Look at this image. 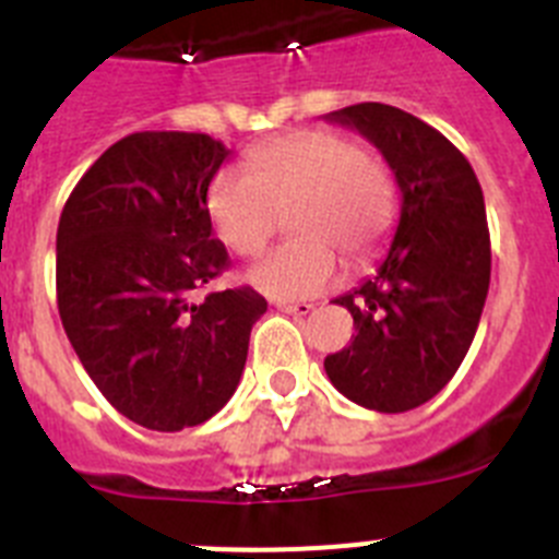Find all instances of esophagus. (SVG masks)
<instances>
[{
	"mask_svg": "<svg viewBox=\"0 0 559 559\" xmlns=\"http://www.w3.org/2000/svg\"><path fill=\"white\" fill-rule=\"evenodd\" d=\"M276 310H283V313H290V316H308L310 310H313V305L310 302H274Z\"/></svg>",
	"mask_w": 559,
	"mask_h": 559,
	"instance_id": "esophagus-1",
	"label": "esophagus"
}]
</instances>
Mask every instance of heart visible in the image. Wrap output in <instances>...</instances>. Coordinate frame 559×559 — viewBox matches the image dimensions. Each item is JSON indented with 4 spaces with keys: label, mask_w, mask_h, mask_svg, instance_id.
<instances>
[{
    "label": "heart",
    "mask_w": 559,
    "mask_h": 559,
    "mask_svg": "<svg viewBox=\"0 0 559 559\" xmlns=\"http://www.w3.org/2000/svg\"><path fill=\"white\" fill-rule=\"evenodd\" d=\"M290 210L294 240L260 257L249 283L271 299H310L333 288L341 257L369 263L397 210L389 167L344 133L310 128L254 147L246 173L221 170L206 187V215L240 257L263 249Z\"/></svg>",
    "instance_id": "heart-1"
}]
</instances>
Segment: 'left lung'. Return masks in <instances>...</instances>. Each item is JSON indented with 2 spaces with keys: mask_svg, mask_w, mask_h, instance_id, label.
<instances>
[{
  "mask_svg": "<svg viewBox=\"0 0 559 559\" xmlns=\"http://www.w3.org/2000/svg\"><path fill=\"white\" fill-rule=\"evenodd\" d=\"M372 142L400 187L386 257L335 305L353 313L349 347L324 358L330 383L372 412L400 414L445 389L476 335L490 288L481 185L451 142L403 108L358 103L324 114Z\"/></svg>",
  "mask_w": 559,
  "mask_h": 559,
  "instance_id": "1",
  "label": "left lung"
}]
</instances>
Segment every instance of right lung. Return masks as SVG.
<instances>
[{"label": "right lung", "mask_w": 559, "mask_h": 559, "mask_svg": "<svg viewBox=\"0 0 559 559\" xmlns=\"http://www.w3.org/2000/svg\"><path fill=\"white\" fill-rule=\"evenodd\" d=\"M229 156L206 133L114 142L69 195L56 237L58 313L103 397L151 431L201 426L235 394L265 313L251 288L195 302L229 254L206 187Z\"/></svg>", "instance_id": "1"}]
</instances>
